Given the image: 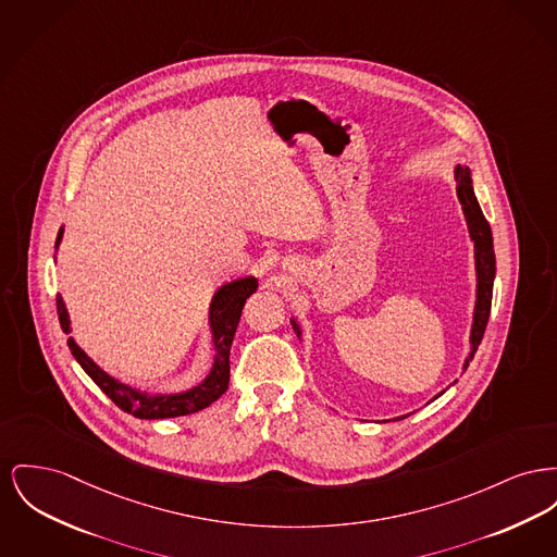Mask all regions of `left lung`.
<instances>
[{
  "label": "left lung",
  "instance_id": "obj_1",
  "mask_svg": "<svg viewBox=\"0 0 557 557\" xmlns=\"http://www.w3.org/2000/svg\"><path fill=\"white\" fill-rule=\"evenodd\" d=\"M455 178H457L458 201L462 206L465 221H467L469 235H471V242H473V248H475V275H478L473 324H471V336H469L471 354L462 366V370H467L469 361L473 360V356H475V351H478V347L484 338L486 324H488V318H491L492 284H494V273H496V259H494V246H492L491 225H488V221H486V216H484V212L478 203V197L473 194L469 168L457 165L455 168ZM293 327H295L296 334L300 336V327H298L295 320H293ZM442 393H437L433 399H437ZM399 419H404V417H399ZM399 419H393V421H399Z\"/></svg>",
  "mask_w": 557,
  "mask_h": 557
}]
</instances>
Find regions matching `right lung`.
<instances>
[{
    "instance_id": "obj_1",
    "label": "right lung",
    "mask_w": 557,
    "mask_h": 557,
    "mask_svg": "<svg viewBox=\"0 0 557 557\" xmlns=\"http://www.w3.org/2000/svg\"><path fill=\"white\" fill-rule=\"evenodd\" d=\"M63 239V227L59 231L57 237V248ZM259 288L257 277H239L233 280L230 284L221 286L216 295L212 296L210 302V332H212V343H214V363L208 376L187 392L181 393H149L134 389L126 383H120L117 379L109 376L104 370H100L95 361L90 360L79 345L69 336L66 345L73 354L77 363L86 370V374L99 385L102 393L124 412H128L136 419H174V417H185L194 414L197 410L208 408L212 401H216L223 393L230 387V351L235 330L242 318L244 302L250 295H255ZM57 311H59V322L63 332L69 334V313H66L63 296H57Z\"/></svg>"
}]
</instances>
